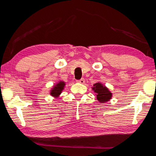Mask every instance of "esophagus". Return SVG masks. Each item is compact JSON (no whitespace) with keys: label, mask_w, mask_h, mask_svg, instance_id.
Instances as JSON below:
<instances>
[{"label":"esophagus","mask_w":156,"mask_h":156,"mask_svg":"<svg viewBox=\"0 0 156 156\" xmlns=\"http://www.w3.org/2000/svg\"><path fill=\"white\" fill-rule=\"evenodd\" d=\"M84 82H85V80H84V78H81L80 80H77V83H80V84H84Z\"/></svg>","instance_id":"esophagus-1"}]
</instances>
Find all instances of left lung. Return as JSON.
Masks as SVG:
<instances>
[{
  "label": "left lung",
  "instance_id": "obj_1",
  "mask_svg": "<svg viewBox=\"0 0 156 156\" xmlns=\"http://www.w3.org/2000/svg\"><path fill=\"white\" fill-rule=\"evenodd\" d=\"M92 89L96 93L97 100L100 102H105L109 101L112 98V94L109 91L106 87L103 86L101 83H97L94 84V87Z\"/></svg>",
  "mask_w": 156,
  "mask_h": 156
}]
</instances>
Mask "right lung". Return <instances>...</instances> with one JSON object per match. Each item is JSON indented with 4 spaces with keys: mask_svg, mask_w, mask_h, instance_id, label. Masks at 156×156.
<instances>
[{
    "mask_svg": "<svg viewBox=\"0 0 156 156\" xmlns=\"http://www.w3.org/2000/svg\"><path fill=\"white\" fill-rule=\"evenodd\" d=\"M65 85V83L64 82L60 81L59 83H58L54 87V88L51 89L50 94H51L52 96L58 97L59 95L61 94L63 89H64Z\"/></svg>",
    "mask_w": 156,
    "mask_h": 156,
    "instance_id": "obj_1",
    "label": "right lung"
}]
</instances>
